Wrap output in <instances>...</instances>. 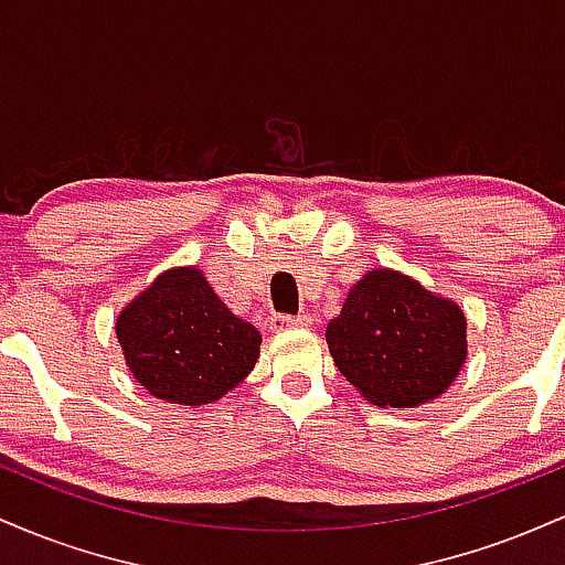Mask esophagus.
Instances as JSON below:
<instances>
[{
  "label": "esophagus",
  "mask_w": 565,
  "mask_h": 565,
  "mask_svg": "<svg viewBox=\"0 0 565 565\" xmlns=\"http://www.w3.org/2000/svg\"><path fill=\"white\" fill-rule=\"evenodd\" d=\"M297 327H308V316H287V313L270 316V329H274V332H284V329H297Z\"/></svg>",
  "instance_id": "34e87169"
}]
</instances>
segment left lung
<instances>
[{
    "instance_id": "left-lung-1",
    "label": "left lung",
    "mask_w": 565,
    "mask_h": 565,
    "mask_svg": "<svg viewBox=\"0 0 565 565\" xmlns=\"http://www.w3.org/2000/svg\"><path fill=\"white\" fill-rule=\"evenodd\" d=\"M462 310L395 270H372L329 321L334 366L377 406L412 408L438 398L465 364Z\"/></svg>"
}]
</instances>
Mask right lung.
Returning a JSON list of instances; mask_svg holds the SVG:
<instances>
[{"mask_svg": "<svg viewBox=\"0 0 565 565\" xmlns=\"http://www.w3.org/2000/svg\"><path fill=\"white\" fill-rule=\"evenodd\" d=\"M129 372L161 401L199 406L236 387L263 337L212 291L201 270L159 276L116 321Z\"/></svg>", "mask_w": 565, "mask_h": 565, "instance_id": "obj_1", "label": "right lung"}]
</instances>
